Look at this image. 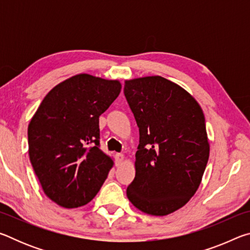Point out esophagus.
<instances>
[{
    "instance_id": "34e87169",
    "label": "esophagus",
    "mask_w": 250,
    "mask_h": 250,
    "mask_svg": "<svg viewBox=\"0 0 250 250\" xmlns=\"http://www.w3.org/2000/svg\"><path fill=\"white\" fill-rule=\"evenodd\" d=\"M124 161H125V155L122 153H118L117 154V164H118V166L124 162Z\"/></svg>"
}]
</instances>
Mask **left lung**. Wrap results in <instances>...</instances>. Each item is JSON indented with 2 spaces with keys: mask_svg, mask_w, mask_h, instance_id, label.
I'll use <instances>...</instances> for the list:
<instances>
[{
  "mask_svg": "<svg viewBox=\"0 0 250 250\" xmlns=\"http://www.w3.org/2000/svg\"><path fill=\"white\" fill-rule=\"evenodd\" d=\"M125 96L140 134L126 196L143 213L166 216L202 182L209 156L204 113L191 94L161 76L125 80Z\"/></svg>",
  "mask_w": 250,
  "mask_h": 250,
  "instance_id": "left-lung-1",
  "label": "left lung"
}]
</instances>
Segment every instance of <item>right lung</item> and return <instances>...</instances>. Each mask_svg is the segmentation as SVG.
Returning <instances> with one entry per match:
<instances>
[{
	"mask_svg": "<svg viewBox=\"0 0 250 250\" xmlns=\"http://www.w3.org/2000/svg\"><path fill=\"white\" fill-rule=\"evenodd\" d=\"M121 91L119 80L79 74L42 101L28 125V154L44 193L65 208L89 203L113 161L99 147V117Z\"/></svg>",
	"mask_w": 250,
	"mask_h": 250,
	"instance_id": "add662e5",
	"label": "right lung"
}]
</instances>
